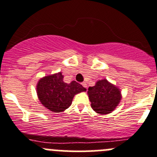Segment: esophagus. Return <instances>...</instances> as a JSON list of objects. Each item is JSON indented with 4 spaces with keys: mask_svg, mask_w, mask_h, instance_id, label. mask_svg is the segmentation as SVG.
I'll return each instance as SVG.
<instances>
[{
    "mask_svg": "<svg viewBox=\"0 0 157 157\" xmlns=\"http://www.w3.org/2000/svg\"><path fill=\"white\" fill-rule=\"evenodd\" d=\"M81 84H82V86H83V87H85V88H87V84H86V82H83V83H82Z\"/></svg>",
    "mask_w": 157,
    "mask_h": 157,
    "instance_id": "esophagus-1",
    "label": "esophagus"
}]
</instances>
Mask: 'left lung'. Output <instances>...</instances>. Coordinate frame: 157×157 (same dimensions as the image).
I'll list each match as a JSON object with an SVG mask.
<instances>
[{"instance_id": "obj_1", "label": "left lung", "mask_w": 157, "mask_h": 157, "mask_svg": "<svg viewBox=\"0 0 157 157\" xmlns=\"http://www.w3.org/2000/svg\"><path fill=\"white\" fill-rule=\"evenodd\" d=\"M87 94L93 109L100 114L110 113L121 100L120 90L105 79L97 81L95 86H90Z\"/></svg>"}]
</instances>
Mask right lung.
<instances>
[{
  "label": "right lung",
  "mask_w": 157,
  "mask_h": 157,
  "mask_svg": "<svg viewBox=\"0 0 157 157\" xmlns=\"http://www.w3.org/2000/svg\"><path fill=\"white\" fill-rule=\"evenodd\" d=\"M61 73L44 77L36 85L38 98L50 110L60 113L67 109L72 103L74 95L86 89L76 81L67 83Z\"/></svg>",
  "instance_id": "right-lung-1"
}]
</instances>
